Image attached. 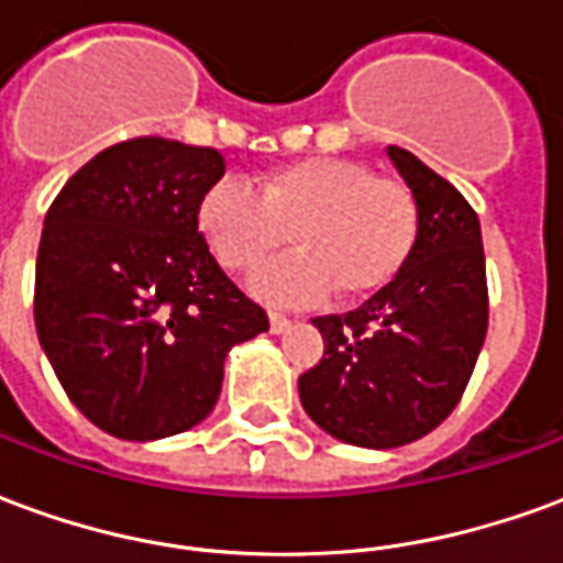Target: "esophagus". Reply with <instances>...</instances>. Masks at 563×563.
I'll return each mask as SVG.
<instances>
[{
    "label": "esophagus",
    "mask_w": 563,
    "mask_h": 563,
    "mask_svg": "<svg viewBox=\"0 0 563 563\" xmlns=\"http://www.w3.org/2000/svg\"><path fill=\"white\" fill-rule=\"evenodd\" d=\"M268 322H271V331H274V334H283V331L292 325V319L283 317V313H268Z\"/></svg>",
    "instance_id": "1"
}]
</instances>
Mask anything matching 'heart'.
<instances>
[{"label":"heart","mask_w":563,"mask_h":563,"mask_svg":"<svg viewBox=\"0 0 563 563\" xmlns=\"http://www.w3.org/2000/svg\"><path fill=\"white\" fill-rule=\"evenodd\" d=\"M196 229L229 271H250L286 241L298 253L250 277L271 305H310L334 289L365 298L386 289L413 258L419 205L410 186L377 177L371 165L310 156L258 177L253 189L220 177L198 196Z\"/></svg>","instance_id":"heart-1"}]
</instances>
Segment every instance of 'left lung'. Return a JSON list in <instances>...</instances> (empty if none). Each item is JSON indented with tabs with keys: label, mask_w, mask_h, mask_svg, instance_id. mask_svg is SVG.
<instances>
[{
	"label": "left lung",
	"mask_w": 563,
	"mask_h": 563,
	"mask_svg": "<svg viewBox=\"0 0 563 563\" xmlns=\"http://www.w3.org/2000/svg\"><path fill=\"white\" fill-rule=\"evenodd\" d=\"M386 153L419 205L416 253L358 310L313 319L325 355L298 377L307 416L365 449L434 431L467 389L488 329L479 217L410 150Z\"/></svg>",
	"instance_id": "1"
}]
</instances>
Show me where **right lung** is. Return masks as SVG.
Masks as SVG:
<instances>
[{"label":"right lung","instance_id":"1","mask_svg":"<svg viewBox=\"0 0 563 563\" xmlns=\"http://www.w3.org/2000/svg\"><path fill=\"white\" fill-rule=\"evenodd\" d=\"M217 150L132 139L71 174L44 217L35 329L63 389L120 440L198 424L222 389L225 355L268 331L196 229L220 180Z\"/></svg>","mask_w":563,"mask_h":563}]
</instances>
